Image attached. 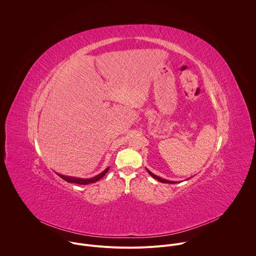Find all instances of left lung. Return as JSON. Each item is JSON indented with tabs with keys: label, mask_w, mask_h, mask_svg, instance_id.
<instances>
[{
	"label": "left lung",
	"mask_w": 256,
	"mask_h": 256,
	"mask_svg": "<svg viewBox=\"0 0 256 256\" xmlns=\"http://www.w3.org/2000/svg\"><path fill=\"white\" fill-rule=\"evenodd\" d=\"M148 170V172L154 178H156V180H158L159 182H165V184H174V182H172V180H165V178H160V176H156V174H154L153 172H151L150 170Z\"/></svg>",
	"instance_id": "obj_1"
}]
</instances>
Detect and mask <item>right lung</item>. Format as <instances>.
I'll use <instances>...</instances> for the list:
<instances>
[{"mask_svg": "<svg viewBox=\"0 0 256 256\" xmlns=\"http://www.w3.org/2000/svg\"><path fill=\"white\" fill-rule=\"evenodd\" d=\"M109 168H107L104 172H102L100 174L92 178H72V176H64V174H58L62 180H66L68 182H74V184H92V182H97L98 180H100L101 178H103L105 176V174L108 172Z\"/></svg>", "mask_w": 256, "mask_h": 256, "instance_id": "1", "label": "right lung"}]
</instances>
